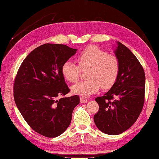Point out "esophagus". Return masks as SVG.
Returning <instances> with one entry per match:
<instances>
[{
  "label": "esophagus",
  "mask_w": 159,
  "mask_h": 159,
  "mask_svg": "<svg viewBox=\"0 0 159 159\" xmlns=\"http://www.w3.org/2000/svg\"><path fill=\"white\" fill-rule=\"evenodd\" d=\"M80 102L82 103H86L87 102H88V99H87L86 98H84V97H80Z\"/></svg>",
  "instance_id": "34e87169"
}]
</instances>
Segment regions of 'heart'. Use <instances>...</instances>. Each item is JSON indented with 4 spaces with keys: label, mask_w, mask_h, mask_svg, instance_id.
Returning a JSON list of instances; mask_svg holds the SVG:
<instances>
[{
    "label": "heart",
    "mask_w": 159,
    "mask_h": 159,
    "mask_svg": "<svg viewBox=\"0 0 159 159\" xmlns=\"http://www.w3.org/2000/svg\"><path fill=\"white\" fill-rule=\"evenodd\" d=\"M76 61L78 66L70 60L64 61L61 72L66 81L74 83L79 79L81 70L88 69L86 73L88 79L71 87L72 92L77 95H93L98 92L101 86L103 89H108L117 77L119 70L117 57L98 47L90 46L84 49L77 56Z\"/></svg>",
    "instance_id": "b5f03b06"
}]
</instances>
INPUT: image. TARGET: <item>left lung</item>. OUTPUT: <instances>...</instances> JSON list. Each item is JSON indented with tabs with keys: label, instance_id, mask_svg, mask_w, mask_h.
I'll list each match as a JSON object with an SVG mask.
<instances>
[{
	"label": "left lung",
	"instance_id": "8db88e82",
	"mask_svg": "<svg viewBox=\"0 0 159 159\" xmlns=\"http://www.w3.org/2000/svg\"><path fill=\"white\" fill-rule=\"evenodd\" d=\"M117 44L115 53L119 63L118 75L111 90L95 99L99 111L93 118L99 130L110 135L121 134L130 128L145 102L143 68L128 47Z\"/></svg>",
	"mask_w": 159,
	"mask_h": 159
}]
</instances>
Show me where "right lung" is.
<instances>
[{"label":"right lung","mask_w":159,"mask_h":159,"mask_svg":"<svg viewBox=\"0 0 159 159\" xmlns=\"http://www.w3.org/2000/svg\"><path fill=\"white\" fill-rule=\"evenodd\" d=\"M76 51L64 44L41 45L26 57L15 77L16 106L28 125L46 137H58L66 130L80 103L77 95L59 99L70 92L61 66Z\"/></svg>","instance_id":"1"}]
</instances>
